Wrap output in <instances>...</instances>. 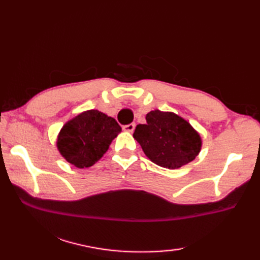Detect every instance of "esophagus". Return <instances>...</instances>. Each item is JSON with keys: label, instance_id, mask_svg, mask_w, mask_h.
Instances as JSON below:
<instances>
[{"label": "esophagus", "instance_id": "34e87169", "mask_svg": "<svg viewBox=\"0 0 260 260\" xmlns=\"http://www.w3.org/2000/svg\"><path fill=\"white\" fill-rule=\"evenodd\" d=\"M123 129L125 132H128V133H133L134 129H135V124L132 123V124H128V125H125V126H123Z\"/></svg>", "mask_w": 260, "mask_h": 260}]
</instances>
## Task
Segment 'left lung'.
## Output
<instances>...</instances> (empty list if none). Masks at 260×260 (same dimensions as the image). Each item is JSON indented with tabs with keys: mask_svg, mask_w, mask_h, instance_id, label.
<instances>
[{
	"mask_svg": "<svg viewBox=\"0 0 260 260\" xmlns=\"http://www.w3.org/2000/svg\"><path fill=\"white\" fill-rule=\"evenodd\" d=\"M145 118L146 124L137 125L133 137L145 155L158 167L179 169L192 162L200 153V134L181 116L155 109Z\"/></svg>",
	"mask_w": 260,
	"mask_h": 260,
	"instance_id": "1",
	"label": "left lung"
}]
</instances>
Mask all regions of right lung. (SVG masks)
<instances>
[{"instance_id": "right-lung-1", "label": "right lung", "mask_w": 260, "mask_h": 260, "mask_svg": "<svg viewBox=\"0 0 260 260\" xmlns=\"http://www.w3.org/2000/svg\"><path fill=\"white\" fill-rule=\"evenodd\" d=\"M120 132L121 127L113 117L97 109L86 110L62 126L57 147L66 161L76 168H89L103 157Z\"/></svg>"}]
</instances>
